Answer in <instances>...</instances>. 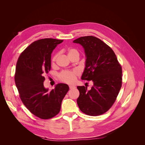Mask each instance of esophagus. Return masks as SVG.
Here are the masks:
<instances>
[{
    "label": "esophagus",
    "instance_id": "34e87169",
    "mask_svg": "<svg viewBox=\"0 0 145 145\" xmlns=\"http://www.w3.org/2000/svg\"><path fill=\"white\" fill-rule=\"evenodd\" d=\"M69 88H70V89L75 88H76V86H74V85H69Z\"/></svg>",
    "mask_w": 145,
    "mask_h": 145
}]
</instances>
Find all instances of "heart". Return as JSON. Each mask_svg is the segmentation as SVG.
I'll use <instances>...</instances> for the list:
<instances>
[{
	"label": "heart",
	"mask_w": 145,
	"mask_h": 145,
	"mask_svg": "<svg viewBox=\"0 0 145 145\" xmlns=\"http://www.w3.org/2000/svg\"><path fill=\"white\" fill-rule=\"evenodd\" d=\"M68 55L70 58L74 55H79V54H78V51L75 48H71L68 50ZM57 56L58 54H56L53 56V57L52 59V63L56 62ZM79 71L76 69L72 70H65V71H63L59 74V78L60 81L70 84V83H72L76 81L77 77L79 76Z\"/></svg>",
	"instance_id": "b5f03b06"
}]
</instances>
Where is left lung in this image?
<instances>
[{"label": "left lung", "instance_id": "left-lung-1", "mask_svg": "<svg viewBox=\"0 0 145 145\" xmlns=\"http://www.w3.org/2000/svg\"><path fill=\"white\" fill-rule=\"evenodd\" d=\"M74 43L85 50L86 67L82 79L93 82L90 90L77 86L80 95L77 103L80 111L91 116L102 115L114 103L122 84V69L114 52L100 39L88 36Z\"/></svg>", "mask_w": 145, "mask_h": 145}]
</instances>
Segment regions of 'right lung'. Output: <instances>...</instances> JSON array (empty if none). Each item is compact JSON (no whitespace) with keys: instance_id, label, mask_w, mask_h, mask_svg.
I'll return each instance as SVG.
<instances>
[{"instance_id":"obj_1","label":"right lung","mask_w":145,"mask_h":145,"mask_svg":"<svg viewBox=\"0 0 145 145\" xmlns=\"http://www.w3.org/2000/svg\"><path fill=\"white\" fill-rule=\"evenodd\" d=\"M63 40L46 38L30 44L17 60L14 80L20 98L33 114L49 119L58 114L69 86L59 83L49 91L43 86L45 75L51 69L52 51Z\"/></svg>"}]
</instances>
